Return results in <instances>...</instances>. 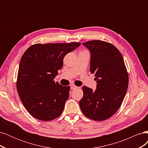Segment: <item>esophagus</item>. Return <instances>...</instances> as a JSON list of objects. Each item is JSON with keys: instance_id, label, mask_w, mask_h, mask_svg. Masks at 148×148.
<instances>
[{"instance_id": "obj_1", "label": "esophagus", "mask_w": 148, "mask_h": 148, "mask_svg": "<svg viewBox=\"0 0 148 148\" xmlns=\"http://www.w3.org/2000/svg\"><path fill=\"white\" fill-rule=\"evenodd\" d=\"M77 88H78V87L76 86L75 85H74V84L71 85V89H77Z\"/></svg>"}]
</instances>
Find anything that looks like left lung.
<instances>
[{
    "instance_id": "obj_1",
    "label": "left lung",
    "mask_w": 148,
    "mask_h": 148,
    "mask_svg": "<svg viewBox=\"0 0 148 148\" xmlns=\"http://www.w3.org/2000/svg\"><path fill=\"white\" fill-rule=\"evenodd\" d=\"M91 52L90 71L97 81L95 91L84 86L80 109L95 121L109 119L122 104L128 86V74L122 53L113 44L101 40L83 42Z\"/></svg>"
}]
</instances>
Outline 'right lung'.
<instances>
[{
    "label": "right lung",
    "instance_id": "add662e5",
    "mask_svg": "<svg viewBox=\"0 0 148 148\" xmlns=\"http://www.w3.org/2000/svg\"><path fill=\"white\" fill-rule=\"evenodd\" d=\"M80 42L35 44L22 56L16 79V89L29 114L42 121H51L62 114L69 97L70 86L55 82L58 70L67 53Z\"/></svg>",
    "mask_w": 148,
    "mask_h": 148
}]
</instances>
